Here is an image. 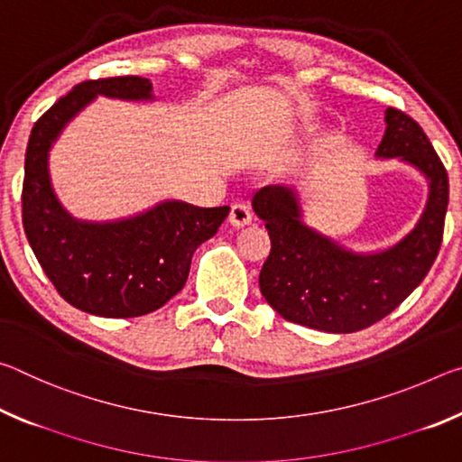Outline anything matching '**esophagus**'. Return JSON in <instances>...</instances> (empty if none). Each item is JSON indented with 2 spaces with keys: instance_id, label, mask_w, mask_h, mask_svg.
<instances>
[{
  "instance_id": "1",
  "label": "esophagus",
  "mask_w": 462,
  "mask_h": 462,
  "mask_svg": "<svg viewBox=\"0 0 462 462\" xmlns=\"http://www.w3.org/2000/svg\"><path fill=\"white\" fill-rule=\"evenodd\" d=\"M230 222L232 226H236V228H245V226L253 222V212H250L246 203H236V206H232Z\"/></svg>"
}]
</instances>
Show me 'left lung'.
I'll return each mask as SVG.
<instances>
[{
    "label": "left lung",
    "mask_w": 462,
    "mask_h": 462,
    "mask_svg": "<svg viewBox=\"0 0 462 462\" xmlns=\"http://www.w3.org/2000/svg\"><path fill=\"white\" fill-rule=\"evenodd\" d=\"M385 134L374 159H397L426 179L428 198L413 228L393 245L353 250L303 222L295 187L267 185L253 195L271 236L259 285L289 322L350 334L379 322L416 289L440 250L448 175L424 130L400 109H385Z\"/></svg>",
    "instance_id": "obj_1"
}]
</instances>
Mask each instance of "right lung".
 I'll use <instances>...</instances> for the list:
<instances>
[{"label":"right lung","mask_w":462,"mask_h":462,"mask_svg":"<svg viewBox=\"0 0 462 462\" xmlns=\"http://www.w3.org/2000/svg\"><path fill=\"white\" fill-rule=\"evenodd\" d=\"M97 96L154 101L144 77L85 81L34 124L26 148L22 222L46 277L73 308L101 318H136L165 306L189 277L191 256L214 236L230 208L162 199L118 220H79L51 181L49 159L69 122Z\"/></svg>","instance_id":"1"}]
</instances>
